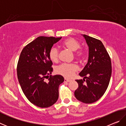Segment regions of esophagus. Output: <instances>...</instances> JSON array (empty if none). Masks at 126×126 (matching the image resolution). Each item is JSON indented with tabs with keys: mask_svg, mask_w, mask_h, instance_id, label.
<instances>
[{
	"mask_svg": "<svg viewBox=\"0 0 126 126\" xmlns=\"http://www.w3.org/2000/svg\"><path fill=\"white\" fill-rule=\"evenodd\" d=\"M70 81H71V80L67 79H66V78L64 79V82H69Z\"/></svg>",
	"mask_w": 126,
	"mask_h": 126,
	"instance_id": "34e87169",
	"label": "esophagus"
}]
</instances>
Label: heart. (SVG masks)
Listing matches in <instances>:
<instances>
[{
	"label": "heart",
	"mask_w": 126,
	"mask_h": 126,
	"mask_svg": "<svg viewBox=\"0 0 126 126\" xmlns=\"http://www.w3.org/2000/svg\"><path fill=\"white\" fill-rule=\"evenodd\" d=\"M62 45L64 47L68 49L72 52H76L74 53V56L79 60H83L86 57V52L80 47V43L73 38H69L63 42ZM49 57L53 62H57L59 60V53L58 49L52 47L49 52ZM77 65L74 64H62L55 68V72L57 74L64 77L65 78H71L73 74L78 71Z\"/></svg>",
	"instance_id": "heart-1"
}]
</instances>
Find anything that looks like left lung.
I'll use <instances>...</instances> for the list:
<instances>
[{
    "mask_svg": "<svg viewBox=\"0 0 126 126\" xmlns=\"http://www.w3.org/2000/svg\"><path fill=\"white\" fill-rule=\"evenodd\" d=\"M89 47L88 63L79 74L83 80H76L78 84L74 92L77 99L84 103L97 101L108 88L112 74L111 61L101 40L83 35Z\"/></svg>",
    "mask_w": 126,
    "mask_h": 126,
    "instance_id": "8db88e82",
    "label": "left lung"
}]
</instances>
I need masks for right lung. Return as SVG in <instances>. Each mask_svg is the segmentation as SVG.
Masks as SVG:
<instances>
[{"mask_svg": "<svg viewBox=\"0 0 126 126\" xmlns=\"http://www.w3.org/2000/svg\"><path fill=\"white\" fill-rule=\"evenodd\" d=\"M61 38H37L23 49L18 62L17 76L23 93L32 103L40 108L49 107L57 102L59 86L64 82L62 76L50 75L53 63L49 57L53 44ZM47 77L48 80L46 82Z\"/></svg>", "mask_w": 126, "mask_h": 126, "instance_id": "1", "label": "right lung"}]
</instances>
